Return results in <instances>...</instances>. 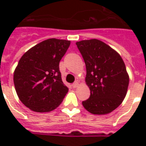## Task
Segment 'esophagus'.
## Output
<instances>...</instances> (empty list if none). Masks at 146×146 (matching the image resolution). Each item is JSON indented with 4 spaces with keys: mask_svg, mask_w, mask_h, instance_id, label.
Instances as JSON below:
<instances>
[{
    "mask_svg": "<svg viewBox=\"0 0 146 146\" xmlns=\"http://www.w3.org/2000/svg\"><path fill=\"white\" fill-rule=\"evenodd\" d=\"M78 86H79V82L78 81H76V82H74L73 84V88H77Z\"/></svg>",
    "mask_w": 146,
    "mask_h": 146,
    "instance_id": "esophagus-1",
    "label": "esophagus"
}]
</instances>
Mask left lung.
I'll use <instances>...</instances> for the list:
<instances>
[{
    "mask_svg": "<svg viewBox=\"0 0 146 146\" xmlns=\"http://www.w3.org/2000/svg\"><path fill=\"white\" fill-rule=\"evenodd\" d=\"M86 65V84L91 91L82 102L89 113L104 115L122 103L127 92L129 76L119 54L97 39L76 43Z\"/></svg>",
    "mask_w": 146,
    "mask_h": 146,
    "instance_id": "obj_1",
    "label": "left lung"
}]
</instances>
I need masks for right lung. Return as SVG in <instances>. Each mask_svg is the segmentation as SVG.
<instances>
[{"instance_id": "obj_1", "label": "right lung", "mask_w": 146, "mask_h": 146, "mask_svg": "<svg viewBox=\"0 0 146 146\" xmlns=\"http://www.w3.org/2000/svg\"><path fill=\"white\" fill-rule=\"evenodd\" d=\"M70 40L51 38L29 49L14 72V84L20 101L36 113H48L59 106L69 89L62 80L59 62Z\"/></svg>"}]
</instances>
